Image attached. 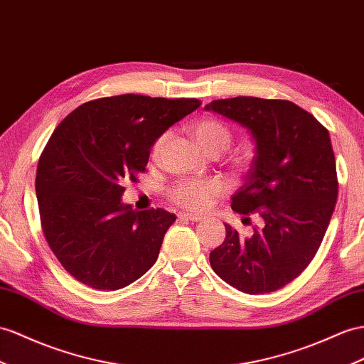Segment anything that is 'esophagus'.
<instances>
[{"label": "esophagus", "instance_id": "esophagus-1", "mask_svg": "<svg viewBox=\"0 0 364 364\" xmlns=\"http://www.w3.org/2000/svg\"><path fill=\"white\" fill-rule=\"evenodd\" d=\"M178 217L184 218V220H191V221L203 220V215H200V213H193V212H180Z\"/></svg>", "mask_w": 364, "mask_h": 364}]
</instances>
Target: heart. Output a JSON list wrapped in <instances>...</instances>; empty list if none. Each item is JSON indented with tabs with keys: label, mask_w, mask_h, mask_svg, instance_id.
Wrapping results in <instances>:
<instances>
[{
	"label": "heart",
	"mask_w": 364,
	"mask_h": 364,
	"mask_svg": "<svg viewBox=\"0 0 364 364\" xmlns=\"http://www.w3.org/2000/svg\"><path fill=\"white\" fill-rule=\"evenodd\" d=\"M167 134H161L155 139L152 146V155L160 154L166 141ZM193 136L198 144L210 154H221L232 144V132L228 126L215 118H201L193 124ZM237 167L243 166V161H235ZM225 191V186L220 180H197L184 178L176 181L169 189V198L173 204L191 210L208 209L213 198Z\"/></svg>",
	"instance_id": "b5f03b06"
}]
</instances>
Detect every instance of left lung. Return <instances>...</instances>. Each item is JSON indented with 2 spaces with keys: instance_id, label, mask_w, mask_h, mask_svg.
<instances>
[{
  "instance_id": "1",
  "label": "left lung",
  "mask_w": 364,
  "mask_h": 364,
  "mask_svg": "<svg viewBox=\"0 0 364 364\" xmlns=\"http://www.w3.org/2000/svg\"><path fill=\"white\" fill-rule=\"evenodd\" d=\"M204 109L252 134L257 155L232 195V210L262 220L249 238L225 225L226 238L210 252V266L241 292H274L309 266L329 226L338 195L329 132L287 100L235 97L213 100Z\"/></svg>"
}]
</instances>
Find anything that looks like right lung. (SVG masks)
Masks as SVG:
<instances>
[{"label": "right lung", "instance_id": "1", "mask_svg": "<svg viewBox=\"0 0 364 364\" xmlns=\"http://www.w3.org/2000/svg\"><path fill=\"white\" fill-rule=\"evenodd\" d=\"M201 106L197 98L105 97L81 105L53 130L36 167L46 241L80 283L117 291L156 262L176 217L121 203L146 172L155 139Z\"/></svg>", "mask_w": 364, "mask_h": 364}]
</instances>
